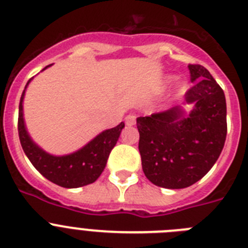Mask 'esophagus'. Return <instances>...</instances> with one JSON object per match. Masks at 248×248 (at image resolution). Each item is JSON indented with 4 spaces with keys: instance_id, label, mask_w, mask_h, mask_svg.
Wrapping results in <instances>:
<instances>
[{
    "instance_id": "1",
    "label": "esophagus",
    "mask_w": 248,
    "mask_h": 248,
    "mask_svg": "<svg viewBox=\"0 0 248 248\" xmlns=\"http://www.w3.org/2000/svg\"><path fill=\"white\" fill-rule=\"evenodd\" d=\"M125 123L126 125L129 126L135 125V123H137V115H134V114H129L128 117L125 118Z\"/></svg>"
}]
</instances>
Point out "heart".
Wrapping results in <instances>:
<instances>
[{
    "instance_id": "1",
    "label": "heart",
    "mask_w": 248,
    "mask_h": 248,
    "mask_svg": "<svg viewBox=\"0 0 248 248\" xmlns=\"http://www.w3.org/2000/svg\"><path fill=\"white\" fill-rule=\"evenodd\" d=\"M184 91H185V85H184V84L177 85V89H176V94H177V95H180V94H183Z\"/></svg>"
}]
</instances>
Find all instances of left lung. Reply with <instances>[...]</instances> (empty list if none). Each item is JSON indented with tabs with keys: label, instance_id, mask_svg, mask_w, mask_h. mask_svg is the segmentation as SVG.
<instances>
[{
	"label": "left lung",
	"instance_id": "8db88e82",
	"mask_svg": "<svg viewBox=\"0 0 248 248\" xmlns=\"http://www.w3.org/2000/svg\"><path fill=\"white\" fill-rule=\"evenodd\" d=\"M195 83L183 105L137 119L145 176L165 189H184L202 179L222 151L227 134L225 93L210 72L189 64Z\"/></svg>",
	"mask_w": 248,
	"mask_h": 248
}]
</instances>
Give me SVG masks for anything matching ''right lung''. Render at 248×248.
<instances>
[{
    "label": "right lung",
    "instance_id": "add662e5",
    "mask_svg": "<svg viewBox=\"0 0 248 248\" xmlns=\"http://www.w3.org/2000/svg\"><path fill=\"white\" fill-rule=\"evenodd\" d=\"M50 65L52 64L43 68L42 71ZM31 80L32 78L28 80L25 91L22 93L18 110V135L25 154L27 155L32 165L46 179L62 187L74 189L94 183L104 170L111 149L115 146L123 128L125 126L124 123L122 122L115 128L102 131L88 144H85L83 148L72 154L61 156L49 154L34 143L26 128L23 118V98L26 88Z\"/></svg>",
    "mask_w": 248,
    "mask_h": 248
}]
</instances>
